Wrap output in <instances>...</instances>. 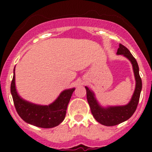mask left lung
Instances as JSON below:
<instances>
[{"label": "left lung", "instance_id": "obj_1", "mask_svg": "<svg viewBox=\"0 0 152 152\" xmlns=\"http://www.w3.org/2000/svg\"><path fill=\"white\" fill-rule=\"evenodd\" d=\"M117 53L124 55V56L128 58L132 64L134 76H135L136 87L134 94L129 103L127 105L121 106V107L103 108L99 106L98 102H96L93 92L90 91L88 87H85L86 91H87V102L90 107L93 117L99 123L102 124V125L108 126L118 125L132 117L137 109L142 89V80L139 74V67L135 58L130 53L128 48L122 44L119 45Z\"/></svg>", "mask_w": 152, "mask_h": 152}]
</instances>
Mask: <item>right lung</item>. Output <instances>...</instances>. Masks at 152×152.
I'll return each mask as SVG.
<instances>
[{"mask_svg": "<svg viewBox=\"0 0 152 152\" xmlns=\"http://www.w3.org/2000/svg\"><path fill=\"white\" fill-rule=\"evenodd\" d=\"M15 73L11 83V93L14 104L20 117L26 123L41 128H52L62 123L75 88L62 92L58 99L49 106H40L29 103L21 99L15 88Z\"/></svg>", "mask_w": 152, "mask_h": 152, "instance_id": "1", "label": "right lung"}]
</instances>
